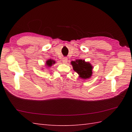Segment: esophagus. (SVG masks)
Listing matches in <instances>:
<instances>
[{
    "label": "esophagus",
    "instance_id": "obj_1",
    "mask_svg": "<svg viewBox=\"0 0 132 132\" xmlns=\"http://www.w3.org/2000/svg\"><path fill=\"white\" fill-rule=\"evenodd\" d=\"M62 62H63V63H64V64L67 63V62H68V58H63L62 59Z\"/></svg>",
    "mask_w": 132,
    "mask_h": 132
}]
</instances>
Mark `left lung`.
<instances>
[{"mask_svg": "<svg viewBox=\"0 0 132 132\" xmlns=\"http://www.w3.org/2000/svg\"><path fill=\"white\" fill-rule=\"evenodd\" d=\"M71 64L74 70L82 79L86 80L91 77L93 66L88 62H86L84 60H76L71 61Z\"/></svg>", "mask_w": 132, "mask_h": 132, "instance_id": "8db88e82", "label": "left lung"}]
</instances>
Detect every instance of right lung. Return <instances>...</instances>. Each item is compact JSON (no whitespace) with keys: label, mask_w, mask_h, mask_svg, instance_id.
I'll use <instances>...</instances> for the list:
<instances>
[{"label":"right lung","mask_w":132,"mask_h":132,"mask_svg":"<svg viewBox=\"0 0 132 132\" xmlns=\"http://www.w3.org/2000/svg\"><path fill=\"white\" fill-rule=\"evenodd\" d=\"M55 63V61L54 60H52V59H49V60H47L46 61V63H45V66H46L47 68H50L53 64H54Z\"/></svg>","instance_id":"right-lung-1"}]
</instances>
